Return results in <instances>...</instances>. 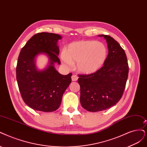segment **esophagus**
<instances>
[{
	"label": "esophagus",
	"instance_id": "1",
	"mask_svg": "<svg viewBox=\"0 0 147 147\" xmlns=\"http://www.w3.org/2000/svg\"><path fill=\"white\" fill-rule=\"evenodd\" d=\"M71 79L73 81H76L78 79V77L76 74H74L71 76Z\"/></svg>",
	"mask_w": 147,
	"mask_h": 147
}]
</instances>
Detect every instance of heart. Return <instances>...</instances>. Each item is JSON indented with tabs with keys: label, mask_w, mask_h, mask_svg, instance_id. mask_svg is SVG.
Here are the masks:
<instances>
[{
	"label": "heart",
	"mask_w": 147,
	"mask_h": 147,
	"mask_svg": "<svg viewBox=\"0 0 147 147\" xmlns=\"http://www.w3.org/2000/svg\"><path fill=\"white\" fill-rule=\"evenodd\" d=\"M107 56L104 43L94 40H80L66 47L61 59L65 67L71 68L77 62V68L84 74H91L99 69Z\"/></svg>",
	"instance_id": "obj_1"
}]
</instances>
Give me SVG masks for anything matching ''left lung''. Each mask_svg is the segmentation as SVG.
<instances>
[{
  "mask_svg": "<svg viewBox=\"0 0 147 147\" xmlns=\"http://www.w3.org/2000/svg\"><path fill=\"white\" fill-rule=\"evenodd\" d=\"M104 37L108 54L104 66L94 73L79 74L80 101L88 111H104L120 100L125 88L129 67L126 54L119 43L110 36Z\"/></svg>",
  "mask_w": 147,
  "mask_h": 147,
  "instance_id": "1",
  "label": "left lung"
}]
</instances>
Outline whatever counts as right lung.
Segmentation results:
<instances>
[{"instance_id": "right-lung-1", "label": "right lung", "mask_w": 147, "mask_h": 147, "mask_svg": "<svg viewBox=\"0 0 147 147\" xmlns=\"http://www.w3.org/2000/svg\"><path fill=\"white\" fill-rule=\"evenodd\" d=\"M62 37L57 34L39 32L32 36L22 48L16 67V79L22 99L32 109L52 112L61 105L65 91L71 82L72 73L60 74L54 64L58 57L57 41ZM40 53L47 54L50 64L45 69L37 70L35 58Z\"/></svg>"}]
</instances>
